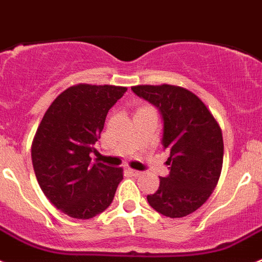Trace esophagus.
<instances>
[{"label":"esophagus","instance_id":"esophagus-1","mask_svg":"<svg viewBox=\"0 0 262 262\" xmlns=\"http://www.w3.org/2000/svg\"><path fill=\"white\" fill-rule=\"evenodd\" d=\"M129 172H130V173H132V175H133V176H141V175H142V172H141V171H137V169L129 168Z\"/></svg>","mask_w":262,"mask_h":262}]
</instances>
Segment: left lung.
<instances>
[{
    "mask_svg": "<svg viewBox=\"0 0 262 262\" xmlns=\"http://www.w3.org/2000/svg\"><path fill=\"white\" fill-rule=\"evenodd\" d=\"M134 94L159 108L169 175L147 195L158 213L181 218L206 202L218 184L223 164L222 129L209 108L192 91L173 84H138Z\"/></svg>",
    "mask_w": 262,
    "mask_h": 262,
    "instance_id": "obj_1",
    "label": "left lung"
}]
</instances>
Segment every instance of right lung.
<instances>
[{
    "instance_id": "add662e5",
    "label": "right lung",
    "mask_w": 262,
    "mask_h": 262,
    "mask_svg": "<svg viewBox=\"0 0 262 262\" xmlns=\"http://www.w3.org/2000/svg\"><path fill=\"white\" fill-rule=\"evenodd\" d=\"M126 87L79 83L53 100L37 126L32 166L47 199L75 219H90L111 205L122 168L93 163L108 111Z\"/></svg>"
}]
</instances>
